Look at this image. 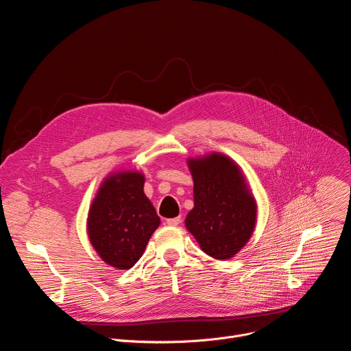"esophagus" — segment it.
I'll return each mask as SVG.
<instances>
[{
    "mask_svg": "<svg viewBox=\"0 0 351 351\" xmlns=\"http://www.w3.org/2000/svg\"><path fill=\"white\" fill-rule=\"evenodd\" d=\"M166 223L169 226H178L181 223V217H174V219H167Z\"/></svg>",
    "mask_w": 351,
    "mask_h": 351,
    "instance_id": "obj_1",
    "label": "esophagus"
}]
</instances>
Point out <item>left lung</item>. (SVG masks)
<instances>
[{
  "label": "left lung",
  "instance_id": "left-lung-1",
  "mask_svg": "<svg viewBox=\"0 0 351 351\" xmlns=\"http://www.w3.org/2000/svg\"><path fill=\"white\" fill-rule=\"evenodd\" d=\"M193 178V208L186 230L200 249L217 260L234 257L250 239L257 204L239 166L223 154L188 159Z\"/></svg>",
  "mask_w": 351,
  "mask_h": 351
}]
</instances>
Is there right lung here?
Returning <instances> with one entry per match:
<instances>
[{
    "label": "right lung",
    "instance_id": "add662e5",
    "mask_svg": "<svg viewBox=\"0 0 351 351\" xmlns=\"http://www.w3.org/2000/svg\"><path fill=\"white\" fill-rule=\"evenodd\" d=\"M144 184L143 173L116 171L104 180L90 207V242L98 256L117 269H128L141 258L160 224Z\"/></svg>",
    "mask_w": 351,
    "mask_h": 351
}]
</instances>
